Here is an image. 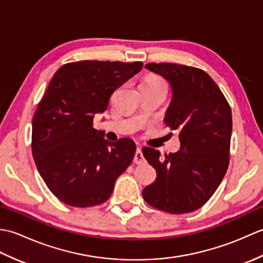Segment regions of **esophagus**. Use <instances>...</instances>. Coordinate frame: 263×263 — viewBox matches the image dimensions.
<instances>
[{
  "instance_id": "34e87169",
  "label": "esophagus",
  "mask_w": 263,
  "mask_h": 263,
  "mask_svg": "<svg viewBox=\"0 0 263 263\" xmlns=\"http://www.w3.org/2000/svg\"><path fill=\"white\" fill-rule=\"evenodd\" d=\"M133 163L137 164V165H141V164H144L146 163V159H144L143 155H142V152L140 148L137 149L136 152V155H135V158H133Z\"/></svg>"
}]
</instances>
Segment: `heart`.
<instances>
[{"instance_id":"b5f03b06","label":"heart","mask_w":263,"mask_h":263,"mask_svg":"<svg viewBox=\"0 0 263 263\" xmlns=\"http://www.w3.org/2000/svg\"><path fill=\"white\" fill-rule=\"evenodd\" d=\"M163 82V80L160 79V78H158V77H155V76H152V77H148L146 80H144L142 83H161Z\"/></svg>"}]
</instances>
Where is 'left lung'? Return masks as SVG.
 Returning <instances> with one entry per match:
<instances>
[{
	"instance_id": "8db88e82",
	"label": "left lung",
	"mask_w": 263,
	"mask_h": 263,
	"mask_svg": "<svg viewBox=\"0 0 263 263\" xmlns=\"http://www.w3.org/2000/svg\"><path fill=\"white\" fill-rule=\"evenodd\" d=\"M146 68L171 83L173 98L165 122L178 133L181 149L161 158L159 150L142 148L144 158L157 173L142 197L168 214L192 212L211 198L228 168L231 106L203 70L176 63H148Z\"/></svg>"
}]
</instances>
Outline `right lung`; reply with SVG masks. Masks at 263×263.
<instances>
[{
    "instance_id": "1",
    "label": "right lung",
    "mask_w": 263,
    "mask_h": 263,
    "mask_svg": "<svg viewBox=\"0 0 263 263\" xmlns=\"http://www.w3.org/2000/svg\"><path fill=\"white\" fill-rule=\"evenodd\" d=\"M142 62L79 61L61 66L32 119L31 152L39 174L55 197L78 208L107 201L136 154L130 138L109 142L92 127L117 88Z\"/></svg>"
}]
</instances>
